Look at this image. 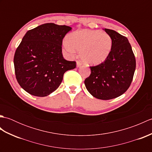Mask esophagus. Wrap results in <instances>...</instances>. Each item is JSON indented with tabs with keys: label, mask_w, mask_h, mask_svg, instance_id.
<instances>
[{
	"label": "esophagus",
	"mask_w": 152,
	"mask_h": 152,
	"mask_svg": "<svg viewBox=\"0 0 152 152\" xmlns=\"http://www.w3.org/2000/svg\"><path fill=\"white\" fill-rule=\"evenodd\" d=\"M81 65H82V63L80 62V61H76V66L77 67H80Z\"/></svg>",
	"instance_id": "34e87169"
}]
</instances>
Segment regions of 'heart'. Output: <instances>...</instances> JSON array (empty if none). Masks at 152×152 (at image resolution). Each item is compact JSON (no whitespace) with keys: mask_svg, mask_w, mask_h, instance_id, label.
Returning <instances> with one entry per match:
<instances>
[{"mask_svg":"<svg viewBox=\"0 0 152 152\" xmlns=\"http://www.w3.org/2000/svg\"><path fill=\"white\" fill-rule=\"evenodd\" d=\"M111 37L99 30L82 29L74 32L67 37L63 44V50L70 56L80 51L83 63L98 65L108 59L112 49Z\"/></svg>","mask_w":152,"mask_h":152,"instance_id":"obj_1","label":"heart"}]
</instances>
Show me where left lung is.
<instances>
[{"mask_svg": "<svg viewBox=\"0 0 152 152\" xmlns=\"http://www.w3.org/2000/svg\"><path fill=\"white\" fill-rule=\"evenodd\" d=\"M103 30L112 39L111 53L104 62L90 67L91 74L84 83L94 97L109 100L124 94L129 88L136 69V60L127 38L114 30Z\"/></svg>", "mask_w": 152, "mask_h": 152, "instance_id": "1", "label": "left lung"}]
</instances>
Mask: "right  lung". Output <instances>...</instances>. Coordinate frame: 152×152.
Here are the masks:
<instances>
[{
	"instance_id": "add662e5",
	"label": "right lung",
	"mask_w": 152,
	"mask_h": 152,
	"mask_svg": "<svg viewBox=\"0 0 152 152\" xmlns=\"http://www.w3.org/2000/svg\"><path fill=\"white\" fill-rule=\"evenodd\" d=\"M72 27L53 23L28 31L15 51V73L25 91L46 96L59 88L66 71L76 68L75 61H66L62 54V42Z\"/></svg>"
}]
</instances>
